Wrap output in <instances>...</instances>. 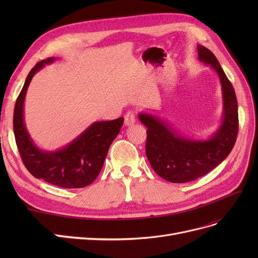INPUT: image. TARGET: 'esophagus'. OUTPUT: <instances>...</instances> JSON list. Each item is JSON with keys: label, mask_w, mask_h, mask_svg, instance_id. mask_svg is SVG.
<instances>
[{"label": "esophagus", "mask_w": 258, "mask_h": 258, "mask_svg": "<svg viewBox=\"0 0 258 258\" xmlns=\"http://www.w3.org/2000/svg\"><path fill=\"white\" fill-rule=\"evenodd\" d=\"M136 122V115L132 111H129L124 115V124L126 126H131V124H134Z\"/></svg>", "instance_id": "esophagus-1"}]
</instances>
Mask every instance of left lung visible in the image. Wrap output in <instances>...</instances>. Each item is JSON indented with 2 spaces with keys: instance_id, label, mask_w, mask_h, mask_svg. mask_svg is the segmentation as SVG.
<instances>
[{
  "instance_id": "obj_1",
  "label": "left lung",
  "mask_w": 258,
  "mask_h": 258,
  "mask_svg": "<svg viewBox=\"0 0 258 258\" xmlns=\"http://www.w3.org/2000/svg\"><path fill=\"white\" fill-rule=\"evenodd\" d=\"M198 58L211 66L222 85L223 119L208 140H195L179 135L158 116L140 113L139 119L147 128L145 152L154 171L166 181L186 183L212 171L230 154L238 135V102L231 83L214 53L197 46Z\"/></svg>"
}]
</instances>
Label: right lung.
<instances>
[{
	"instance_id": "obj_1",
	"label": "right lung",
	"mask_w": 258,
	"mask_h": 258,
	"mask_svg": "<svg viewBox=\"0 0 258 258\" xmlns=\"http://www.w3.org/2000/svg\"><path fill=\"white\" fill-rule=\"evenodd\" d=\"M56 58L38 62L28 74L14 110V134L21 159L36 178L64 188H82L99 175L112 142L119 134L123 117L108 121H96L71 143L54 152L37 147L31 139L23 118V104L32 77L45 64Z\"/></svg>"
}]
</instances>
